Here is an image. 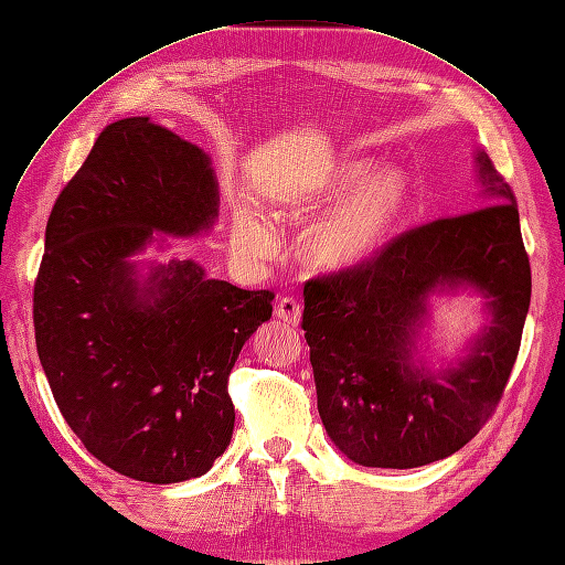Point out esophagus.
Segmentation results:
<instances>
[{
  "label": "esophagus",
  "mask_w": 565,
  "mask_h": 565,
  "mask_svg": "<svg viewBox=\"0 0 565 565\" xmlns=\"http://www.w3.org/2000/svg\"><path fill=\"white\" fill-rule=\"evenodd\" d=\"M274 315H276V320L285 322L287 327H299V322H301V306L295 299L285 297V299L278 301Z\"/></svg>",
  "instance_id": "esophagus-1"
}]
</instances>
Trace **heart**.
I'll return each instance as SVG.
<instances>
[{
	"mask_svg": "<svg viewBox=\"0 0 565 565\" xmlns=\"http://www.w3.org/2000/svg\"><path fill=\"white\" fill-rule=\"evenodd\" d=\"M373 170L371 160L335 164L299 206L297 215L331 211L301 238V259L310 268L348 274L375 259L398 234L415 199L413 175L401 167ZM232 243L245 259H266L274 234L253 211L236 209Z\"/></svg>",
	"mask_w": 565,
	"mask_h": 565,
	"instance_id": "b5f03b06",
	"label": "heart"
}]
</instances>
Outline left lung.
Here are the masks:
<instances>
[{
  "mask_svg": "<svg viewBox=\"0 0 565 565\" xmlns=\"http://www.w3.org/2000/svg\"><path fill=\"white\" fill-rule=\"evenodd\" d=\"M476 175V211L422 224L369 264L303 287L318 411L333 445L359 466L417 468L455 455L503 396L531 266L514 194L482 150ZM457 288L479 291L488 322L461 360L434 372L416 356L427 301Z\"/></svg>",
  "mask_w": 565,
  "mask_h": 565,
  "instance_id": "obj_1",
  "label": "left lung"
}]
</instances>
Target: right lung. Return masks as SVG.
Wrapping results in <instances>:
<instances>
[{
  "label": "right lung",
  "instance_id": "obj_1",
  "mask_svg": "<svg viewBox=\"0 0 565 565\" xmlns=\"http://www.w3.org/2000/svg\"><path fill=\"white\" fill-rule=\"evenodd\" d=\"M211 157L150 118L108 125L60 192L34 282V333L57 408L85 449L139 482L204 476L227 449L238 352L274 295L209 278L194 259L131 257L211 232Z\"/></svg>",
  "mask_w": 565,
  "mask_h": 565
}]
</instances>
